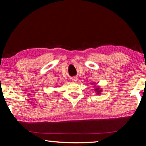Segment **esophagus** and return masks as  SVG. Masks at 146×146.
Instances as JSON below:
<instances>
[{"mask_svg": "<svg viewBox=\"0 0 146 146\" xmlns=\"http://www.w3.org/2000/svg\"><path fill=\"white\" fill-rule=\"evenodd\" d=\"M72 80L73 81V82H76V81L77 80V78H76V77H73L72 78Z\"/></svg>", "mask_w": 146, "mask_h": 146, "instance_id": "obj_1", "label": "esophagus"}]
</instances>
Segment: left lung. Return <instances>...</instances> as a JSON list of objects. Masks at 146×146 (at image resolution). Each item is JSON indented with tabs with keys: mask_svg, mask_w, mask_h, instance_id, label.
Here are the masks:
<instances>
[{
	"mask_svg": "<svg viewBox=\"0 0 146 146\" xmlns=\"http://www.w3.org/2000/svg\"><path fill=\"white\" fill-rule=\"evenodd\" d=\"M98 90V88H97V89H96L95 90ZM99 92H100V91H98V93H97V94H99Z\"/></svg>",
	"mask_w": 146,
	"mask_h": 146,
	"instance_id": "1",
	"label": "left lung"
}]
</instances>
